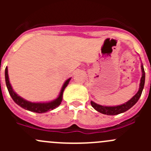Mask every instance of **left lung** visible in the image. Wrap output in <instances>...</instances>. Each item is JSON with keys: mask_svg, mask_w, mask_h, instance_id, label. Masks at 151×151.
Listing matches in <instances>:
<instances>
[{"mask_svg": "<svg viewBox=\"0 0 151 151\" xmlns=\"http://www.w3.org/2000/svg\"><path fill=\"white\" fill-rule=\"evenodd\" d=\"M141 69L142 77L140 79V83H139V90H138L137 93L130 100H129L127 102L121 105H117V106H103V105L96 104V103H95L94 101H91V106H92L96 110L98 111V112L107 115H118V114L123 113V112L129 110L130 108H132L134 105L137 102L139 99L140 98L142 92L143 88H144L145 80V73L144 67H143L142 63L141 64Z\"/></svg>", "mask_w": 151, "mask_h": 151, "instance_id": "8db88e82", "label": "left lung"}]
</instances>
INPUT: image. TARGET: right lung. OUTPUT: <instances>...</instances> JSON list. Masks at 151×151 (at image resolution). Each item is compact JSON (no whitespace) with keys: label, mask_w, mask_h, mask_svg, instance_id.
Masks as SVG:
<instances>
[{"label":"right lung","mask_w":151,"mask_h":151,"mask_svg":"<svg viewBox=\"0 0 151 151\" xmlns=\"http://www.w3.org/2000/svg\"><path fill=\"white\" fill-rule=\"evenodd\" d=\"M71 79V78H68V80H66L65 81L63 86H62L58 96L55 99L50 101H47V102H31V101H29L24 99L23 98L19 96L17 93H16V92H14V91L12 85L10 84L9 78L8 74V68L6 67L5 69L6 84L9 93L11 97L14 100V101L17 104L19 105V106L23 108V109L31 111V112H37V113H44V112H47L48 111L52 110V109H55L56 107H58L59 105L61 104V101L63 100V91H64L65 88H66L67 85H68V83H69Z\"/></svg>","instance_id":"1"}]
</instances>
